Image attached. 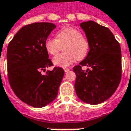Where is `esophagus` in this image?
Instances as JSON below:
<instances>
[{"instance_id": "esophagus-1", "label": "esophagus", "mask_w": 131, "mask_h": 131, "mask_svg": "<svg viewBox=\"0 0 131 131\" xmlns=\"http://www.w3.org/2000/svg\"><path fill=\"white\" fill-rule=\"evenodd\" d=\"M63 70H64V71H65V72H68V71H70V69L68 68H63Z\"/></svg>"}]
</instances>
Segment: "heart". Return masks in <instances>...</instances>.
<instances>
[{
  "mask_svg": "<svg viewBox=\"0 0 131 131\" xmlns=\"http://www.w3.org/2000/svg\"><path fill=\"white\" fill-rule=\"evenodd\" d=\"M64 45L63 50L66 53L52 59L55 66L66 67L72 65L77 59L82 60L87 56L90 48L88 41L79 30L72 27H66L57 33L56 38L47 39L45 49L49 54L57 55Z\"/></svg>",
  "mask_w": 131,
  "mask_h": 131,
  "instance_id": "obj_1",
  "label": "heart"
}]
</instances>
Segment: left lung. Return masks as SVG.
<instances>
[{
    "mask_svg": "<svg viewBox=\"0 0 131 131\" xmlns=\"http://www.w3.org/2000/svg\"><path fill=\"white\" fill-rule=\"evenodd\" d=\"M89 43L87 57L73 68L74 88L78 98L95 105L106 101L118 88L121 79V48L112 31L94 21L80 23ZM82 66L90 68L84 72Z\"/></svg>",
    "mask_w": 131,
    "mask_h": 131,
    "instance_id": "left-lung-1",
    "label": "left lung"
}]
</instances>
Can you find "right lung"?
I'll return each mask as SVG.
<instances>
[{
    "mask_svg": "<svg viewBox=\"0 0 131 131\" xmlns=\"http://www.w3.org/2000/svg\"><path fill=\"white\" fill-rule=\"evenodd\" d=\"M56 25L37 23L25 25L15 34L7 48L8 81L15 95L24 103L41 108L56 98L64 76L62 68H54L45 41Z\"/></svg>",
    "mask_w": 131,
    "mask_h": 131,
    "instance_id": "right-lung-1",
    "label": "right lung"
}]
</instances>
